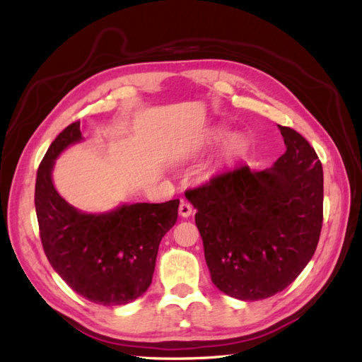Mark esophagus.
<instances>
[{
  "mask_svg": "<svg viewBox=\"0 0 362 362\" xmlns=\"http://www.w3.org/2000/svg\"><path fill=\"white\" fill-rule=\"evenodd\" d=\"M179 213L182 218H189L191 213H193V206H191L188 202H182L179 205Z\"/></svg>",
  "mask_w": 362,
  "mask_h": 362,
  "instance_id": "34e87169",
  "label": "esophagus"
}]
</instances>
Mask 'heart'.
<instances>
[{
	"mask_svg": "<svg viewBox=\"0 0 362 362\" xmlns=\"http://www.w3.org/2000/svg\"><path fill=\"white\" fill-rule=\"evenodd\" d=\"M230 135H232V132H230L228 127L216 126L206 132L204 141L209 146H216L221 143H226ZM249 149H250V143L247 138H245L244 135H233L227 142L224 156H222V161H224L226 165H232V163H235V161L241 160L247 156Z\"/></svg>",
	"mask_w": 362,
	"mask_h": 362,
	"instance_id": "obj_1",
	"label": "heart"
}]
</instances>
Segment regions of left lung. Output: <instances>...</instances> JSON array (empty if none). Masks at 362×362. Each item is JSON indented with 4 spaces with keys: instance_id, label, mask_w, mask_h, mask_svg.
Returning <instances> with one entry per match:
<instances>
[{
    "instance_id": "left-lung-1",
    "label": "left lung",
    "mask_w": 362,
    "mask_h": 362,
    "mask_svg": "<svg viewBox=\"0 0 362 362\" xmlns=\"http://www.w3.org/2000/svg\"><path fill=\"white\" fill-rule=\"evenodd\" d=\"M286 152L264 171L241 165L189 189L211 281L227 296L263 300L288 288L316 252L324 221V171L294 129L279 126Z\"/></svg>"
}]
</instances>
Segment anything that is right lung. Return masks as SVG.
<instances>
[{"label": "right lung", "instance_id": "right-lung-1", "mask_svg": "<svg viewBox=\"0 0 362 362\" xmlns=\"http://www.w3.org/2000/svg\"><path fill=\"white\" fill-rule=\"evenodd\" d=\"M82 140L81 122L46 151L35 180V211L45 255L73 291L104 306L126 305L151 286L161 238L177 221L179 199L121 205L109 213L76 210L52 185L60 152Z\"/></svg>", "mask_w": 362, "mask_h": 362}]
</instances>
